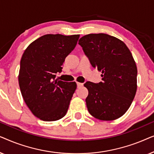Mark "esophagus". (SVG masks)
<instances>
[{"mask_svg":"<svg viewBox=\"0 0 154 154\" xmlns=\"http://www.w3.org/2000/svg\"><path fill=\"white\" fill-rule=\"evenodd\" d=\"M76 84H77V87L78 88H80V87H81V86L83 85V83H79V82H76Z\"/></svg>","mask_w":154,"mask_h":154,"instance_id":"obj_1","label":"esophagus"}]
</instances>
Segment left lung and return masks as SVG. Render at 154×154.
<instances>
[{
  "mask_svg": "<svg viewBox=\"0 0 154 154\" xmlns=\"http://www.w3.org/2000/svg\"><path fill=\"white\" fill-rule=\"evenodd\" d=\"M79 44L92 66L102 73V81L84 84L88 111L102 121L119 119L129 109L137 91V69L131 52L123 41L105 33L85 35Z\"/></svg>",
  "mask_w": 154,
  "mask_h": 154,
  "instance_id": "left-lung-1",
  "label": "left lung"
}]
</instances>
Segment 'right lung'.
I'll list each match as a JSON object with an SVG mask.
<instances>
[{"mask_svg":"<svg viewBox=\"0 0 154 154\" xmlns=\"http://www.w3.org/2000/svg\"><path fill=\"white\" fill-rule=\"evenodd\" d=\"M80 35L47 34L29 45L20 61L19 84L25 103L35 117L54 121L66 115L76 89L75 82L55 80Z\"/></svg>","mask_w":154,"mask_h":154,"instance_id":"add662e5","label":"right lung"}]
</instances>
